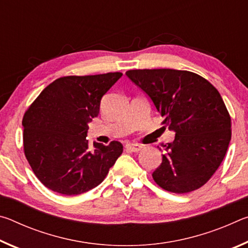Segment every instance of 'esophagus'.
Returning <instances> with one entry per match:
<instances>
[{
    "mask_svg": "<svg viewBox=\"0 0 248 248\" xmlns=\"http://www.w3.org/2000/svg\"><path fill=\"white\" fill-rule=\"evenodd\" d=\"M142 146L139 144H132V143H127L125 144V150L129 151V152H139Z\"/></svg>",
    "mask_w": 248,
    "mask_h": 248,
    "instance_id": "34e87169",
    "label": "esophagus"
}]
</instances>
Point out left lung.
Returning a JSON list of instances; mask_svg holds the SVG:
<instances>
[{
    "instance_id": "left-lung-1",
    "label": "left lung",
    "mask_w": 248,
    "mask_h": 248,
    "mask_svg": "<svg viewBox=\"0 0 248 248\" xmlns=\"http://www.w3.org/2000/svg\"><path fill=\"white\" fill-rule=\"evenodd\" d=\"M125 75L175 132V140L165 145L162 164L153 171L154 182L175 194L203 186L219 169L231 141V117L219 92L189 71L129 70Z\"/></svg>"
}]
</instances>
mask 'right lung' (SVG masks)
<instances>
[{
  "label": "right lung",
  "mask_w": 248,
  "mask_h": 248,
  "mask_svg": "<svg viewBox=\"0 0 248 248\" xmlns=\"http://www.w3.org/2000/svg\"><path fill=\"white\" fill-rule=\"evenodd\" d=\"M123 77L114 72L63 77L41 92L23 118L24 152L46 187L64 196L79 195L103 182L124 151L86 139L89 123L99 114L100 100Z\"/></svg>",
  "instance_id": "obj_1"
}]
</instances>
